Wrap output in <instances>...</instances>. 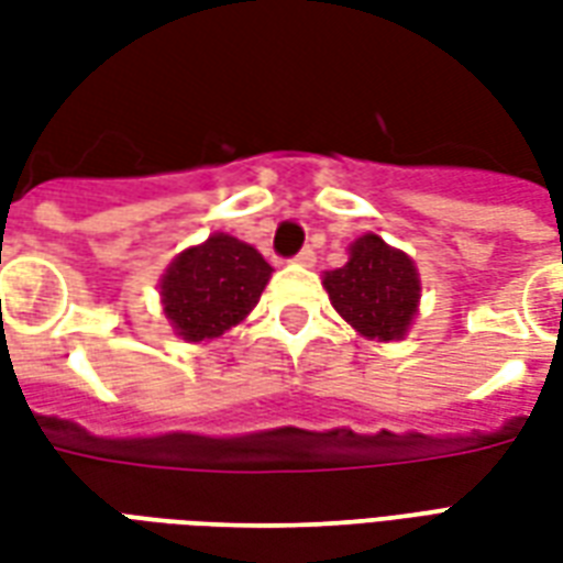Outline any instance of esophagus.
Masks as SVG:
<instances>
[{"mask_svg": "<svg viewBox=\"0 0 563 563\" xmlns=\"http://www.w3.org/2000/svg\"><path fill=\"white\" fill-rule=\"evenodd\" d=\"M292 262H295V265H301V268H310V265L317 262V253H313V250L307 246V250H301V253H298V256H295Z\"/></svg>", "mask_w": 563, "mask_h": 563, "instance_id": "esophagus-1", "label": "esophagus"}]
</instances>
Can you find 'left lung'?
Instances as JSON below:
<instances>
[{
    "label": "left lung",
    "mask_w": 563,
    "mask_h": 563,
    "mask_svg": "<svg viewBox=\"0 0 563 563\" xmlns=\"http://www.w3.org/2000/svg\"><path fill=\"white\" fill-rule=\"evenodd\" d=\"M346 253L343 268L322 274L331 307L367 341H404L422 301L416 262L374 232L358 234Z\"/></svg>",
    "instance_id": "left-lung-1"
}]
</instances>
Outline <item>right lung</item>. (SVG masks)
Wrapping results in <instances>:
<instances>
[{
  "instance_id": "right-lung-1",
  "label": "right lung",
  "mask_w": 563,
  "mask_h": 563,
  "mask_svg": "<svg viewBox=\"0 0 563 563\" xmlns=\"http://www.w3.org/2000/svg\"><path fill=\"white\" fill-rule=\"evenodd\" d=\"M271 268L256 246L217 232L186 246L159 277L162 313L177 338L205 343L241 325L268 286Z\"/></svg>"
}]
</instances>
